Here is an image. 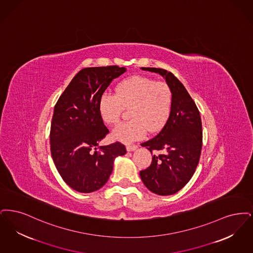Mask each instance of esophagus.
Masks as SVG:
<instances>
[{
	"mask_svg": "<svg viewBox=\"0 0 253 253\" xmlns=\"http://www.w3.org/2000/svg\"><path fill=\"white\" fill-rule=\"evenodd\" d=\"M137 147H138V145H136V144H128V145H126V150L133 151V150L137 149Z\"/></svg>",
	"mask_w": 253,
	"mask_h": 253,
	"instance_id": "1",
	"label": "esophagus"
}]
</instances>
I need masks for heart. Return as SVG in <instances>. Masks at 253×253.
<instances>
[{
  "label": "heart",
  "instance_id": "1",
  "mask_svg": "<svg viewBox=\"0 0 253 253\" xmlns=\"http://www.w3.org/2000/svg\"><path fill=\"white\" fill-rule=\"evenodd\" d=\"M173 105V91L164 81L134 76L123 80L116 94L106 91L99 101L100 115L108 125L121 118L125 108H129L131 120L120 123L112 130V138L129 143L143 138L146 131H159L168 121Z\"/></svg>",
  "mask_w": 253,
  "mask_h": 253
}]
</instances>
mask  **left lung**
<instances>
[{"label": "left lung", "mask_w": 253, "mask_h": 253, "mask_svg": "<svg viewBox=\"0 0 253 253\" xmlns=\"http://www.w3.org/2000/svg\"><path fill=\"white\" fill-rule=\"evenodd\" d=\"M165 77L173 91V105L165 126L152 139L142 143L154 155L149 167L140 172L152 193L170 196L186 185L194 175L202 148L200 113L183 84L171 72L161 68H142Z\"/></svg>", "instance_id": "1"}]
</instances>
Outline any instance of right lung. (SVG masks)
<instances>
[{
	"mask_svg": "<svg viewBox=\"0 0 253 253\" xmlns=\"http://www.w3.org/2000/svg\"><path fill=\"white\" fill-rule=\"evenodd\" d=\"M124 67H88L80 70L57 100L50 130L51 154L59 175L80 193L104 186L117 156L126 153L120 143L99 146L109 133L99 112V101Z\"/></svg>",
	"mask_w": 253,
	"mask_h": 253,
	"instance_id": "add662e5",
	"label": "right lung"
}]
</instances>
